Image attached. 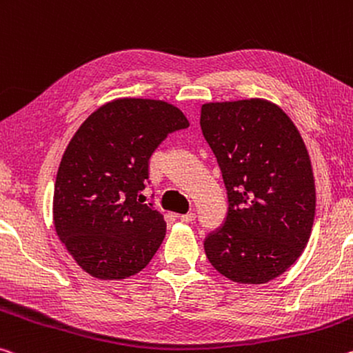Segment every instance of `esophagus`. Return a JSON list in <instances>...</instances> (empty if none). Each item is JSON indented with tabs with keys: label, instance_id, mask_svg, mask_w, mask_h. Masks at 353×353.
<instances>
[{
	"label": "esophagus",
	"instance_id": "esophagus-1",
	"mask_svg": "<svg viewBox=\"0 0 353 353\" xmlns=\"http://www.w3.org/2000/svg\"><path fill=\"white\" fill-rule=\"evenodd\" d=\"M194 218H196V214H194V212H188V214H185V215H181V221L192 223V221H194Z\"/></svg>",
	"mask_w": 353,
	"mask_h": 353
}]
</instances>
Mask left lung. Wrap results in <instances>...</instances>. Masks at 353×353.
Here are the masks:
<instances>
[{"label":"left lung","instance_id":"1","mask_svg":"<svg viewBox=\"0 0 353 353\" xmlns=\"http://www.w3.org/2000/svg\"><path fill=\"white\" fill-rule=\"evenodd\" d=\"M201 128L228 190L225 225L204 242L218 273L242 284L283 275L303 253L316 214V185L300 132L265 99L201 106Z\"/></svg>","mask_w":353,"mask_h":353}]
</instances>
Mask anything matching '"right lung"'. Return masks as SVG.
Returning <instances> with one entry per match:
<instances>
[{
	"label": "right lung",
	"mask_w": 353,
	"mask_h": 353,
	"mask_svg": "<svg viewBox=\"0 0 353 353\" xmlns=\"http://www.w3.org/2000/svg\"><path fill=\"white\" fill-rule=\"evenodd\" d=\"M188 125L174 105L124 97L100 106L72 137L56 174L53 225L91 276L137 275L160 248L165 218L139 198L150 155L171 132Z\"/></svg>",
	"instance_id": "obj_1"
}]
</instances>
